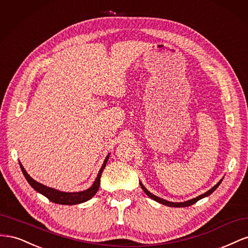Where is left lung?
Listing matches in <instances>:
<instances>
[{
  "label": "left lung",
  "mask_w": 248,
  "mask_h": 248,
  "mask_svg": "<svg viewBox=\"0 0 248 248\" xmlns=\"http://www.w3.org/2000/svg\"><path fill=\"white\" fill-rule=\"evenodd\" d=\"M221 181H222V179H221L220 181H219L218 183H217L216 185H214L211 189H209L207 192L201 194V196H199V197H197V198H193V199L188 200V201H186V202H169V201H167V200L161 199V198L157 197V196H155V194H153V193L150 192V191L146 188V187L144 186V184H142L141 182H140V187L142 188V190L145 191V193L147 194V196H148L150 199H152V200H154V201H156V202H160V204H162V205H166V206H169V207H178V208H180V207H187V206H190V205L196 204V202H197L198 201H200V200H202V199H204V198H206V197L210 196V194H211V193H212V192L217 188V187H218V186L220 185Z\"/></svg>",
  "instance_id": "8db88e82"
}]
</instances>
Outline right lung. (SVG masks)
<instances>
[{
  "label": "right lung",
  "instance_id": "1",
  "mask_svg": "<svg viewBox=\"0 0 248 248\" xmlns=\"http://www.w3.org/2000/svg\"><path fill=\"white\" fill-rule=\"evenodd\" d=\"M108 157H109V154L106 157V159H104L102 167L99 170L98 175H97L92 186L89 187V188L86 189V190L78 191V192H65V191L58 190V189H55V188H51V187H47L46 185H43L39 182L35 181V180L32 177H30V175L26 171L25 168L22 167V164L20 162H19V166H20V169L22 170V174H24L25 178L27 179V181L37 192L43 194L44 197H46L50 202H55V204L77 205V204H81V202H85L89 200H91L95 196L96 192L98 191L99 186H100L101 174H102L104 168H106V166H107Z\"/></svg>",
  "mask_w": 248,
  "mask_h": 248
}]
</instances>
